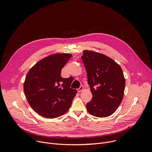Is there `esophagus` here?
<instances>
[{
  "label": "esophagus",
  "instance_id": "esophagus-1",
  "mask_svg": "<svg viewBox=\"0 0 152 152\" xmlns=\"http://www.w3.org/2000/svg\"><path fill=\"white\" fill-rule=\"evenodd\" d=\"M83 90H84V87H83V86H80L79 88L77 89V92L80 93V92H81Z\"/></svg>",
  "mask_w": 152,
  "mask_h": 152
}]
</instances>
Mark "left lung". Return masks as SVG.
<instances>
[{
    "mask_svg": "<svg viewBox=\"0 0 152 152\" xmlns=\"http://www.w3.org/2000/svg\"><path fill=\"white\" fill-rule=\"evenodd\" d=\"M81 57L87 74L92 99L87 104L93 116L105 118L112 115L121 104L126 80L121 66L104 54L85 50Z\"/></svg>",
    "mask_w": 152,
    "mask_h": 152,
    "instance_id": "left-lung-1",
    "label": "left lung"
}]
</instances>
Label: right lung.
I'll return each instance as SVG.
<instances>
[{
	"label": "right lung",
	"mask_w": 152,
	"mask_h": 152,
	"mask_svg": "<svg viewBox=\"0 0 152 152\" xmlns=\"http://www.w3.org/2000/svg\"><path fill=\"white\" fill-rule=\"evenodd\" d=\"M72 57L57 53L36 64L27 73L23 85L31 107L39 115L55 118L66 113L72 105L77 90L70 88L72 80L63 78L61 70Z\"/></svg>",
	"instance_id": "right-lung-1"
}]
</instances>
